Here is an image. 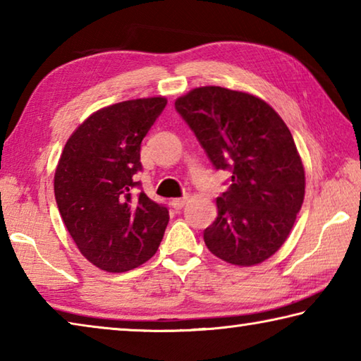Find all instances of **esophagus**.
<instances>
[{
  "instance_id": "34e87169",
  "label": "esophagus",
  "mask_w": 361,
  "mask_h": 361,
  "mask_svg": "<svg viewBox=\"0 0 361 361\" xmlns=\"http://www.w3.org/2000/svg\"><path fill=\"white\" fill-rule=\"evenodd\" d=\"M186 202H188V195H185V197L173 199V200H172V205H173L175 210H180V209H183V207H185Z\"/></svg>"
}]
</instances>
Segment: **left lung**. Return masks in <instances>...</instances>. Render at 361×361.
Returning <instances> with one entry per match:
<instances>
[{"label": "left lung", "mask_w": 361, "mask_h": 361, "mask_svg": "<svg viewBox=\"0 0 361 361\" xmlns=\"http://www.w3.org/2000/svg\"><path fill=\"white\" fill-rule=\"evenodd\" d=\"M216 170H229L207 248L235 266H255L283 245L305 189L302 161L283 119L264 100L218 85L175 102Z\"/></svg>", "instance_id": "left-lung-1"}]
</instances>
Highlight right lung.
<instances>
[{
	"mask_svg": "<svg viewBox=\"0 0 361 361\" xmlns=\"http://www.w3.org/2000/svg\"><path fill=\"white\" fill-rule=\"evenodd\" d=\"M167 100L149 97L90 114L59 159L54 192L79 252L106 272H126L157 252L169 210L140 188V146Z\"/></svg>",
	"mask_w": 361,
	"mask_h": 361,
	"instance_id": "obj_1",
	"label": "right lung"
}]
</instances>
